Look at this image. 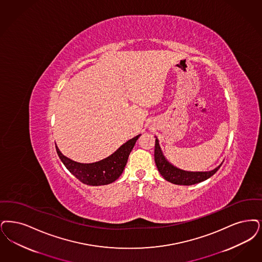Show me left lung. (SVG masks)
Segmentation results:
<instances>
[{"instance_id": "left-lung-1", "label": "left lung", "mask_w": 262, "mask_h": 262, "mask_svg": "<svg viewBox=\"0 0 262 262\" xmlns=\"http://www.w3.org/2000/svg\"><path fill=\"white\" fill-rule=\"evenodd\" d=\"M154 158H155V163H156L158 170L162 174V177L166 180H168V182H171L178 185H192V184L202 182L212 177L220 169L222 165L221 164L217 168L210 171H186V170L176 168L172 165H170L166 160V158L164 157L157 138L155 140Z\"/></svg>"}]
</instances>
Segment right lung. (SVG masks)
<instances>
[{"label":"right lung","mask_w":262,"mask_h":262,"mask_svg":"<svg viewBox=\"0 0 262 262\" xmlns=\"http://www.w3.org/2000/svg\"><path fill=\"white\" fill-rule=\"evenodd\" d=\"M139 136L140 135L126 141L111 156L92 164H81L74 162L62 155L56 145L55 148L57 155L60 158L64 166L73 176L86 185L99 186L112 183L120 178L126 167L128 155L130 154Z\"/></svg>","instance_id":"right-lung-1"}]
</instances>
